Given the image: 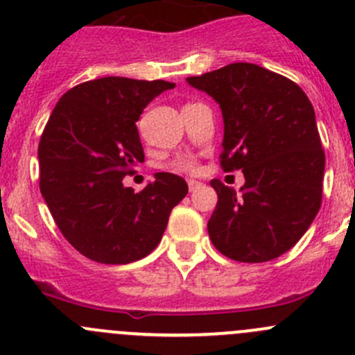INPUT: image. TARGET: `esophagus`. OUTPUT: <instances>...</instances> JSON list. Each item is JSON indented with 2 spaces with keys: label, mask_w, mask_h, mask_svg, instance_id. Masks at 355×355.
Returning a JSON list of instances; mask_svg holds the SVG:
<instances>
[{
  "label": "esophagus",
  "mask_w": 355,
  "mask_h": 355,
  "mask_svg": "<svg viewBox=\"0 0 355 355\" xmlns=\"http://www.w3.org/2000/svg\"><path fill=\"white\" fill-rule=\"evenodd\" d=\"M202 183L200 181H195V180H188V188H190V191H195L197 188H200Z\"/></svg>",
  "instance_id": "1"
}]
</instances>
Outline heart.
Here are the masks:
<instances>
[{
	"label": "heart",
	"instance_id": "b5f03b06",
	"mask_svg": "<svg viewBox=\"0 0 355 355\" xmlns=\"http://www.w3.org/2000/svg\"><path fill=\"white\" fill-rule=\"evenodd\" d=\"M175 171H183V172H195L197 171V162L193 160V157L190 155H183L178 160L174 162Z\"/></svg>",
	"mask_w": 355,
	"mask_h": 355
}]
</instances>
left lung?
Wrapping results in <instances>:
<instances>
[{
	"instance_id": "1",
	"label": "left lung",
	"mask_w": 355,
	"mask_h": 355,
	"mask_svg": "<svg viewBox=\"0 0 355 355\" xmlns=\"http://www.w3.org/2000/svg\"><path fill=\"white\" fill-rule=\"evenodd\" d=\"M219 104L225 123L221 167L242 168L241 191L219 180L207 223L221 254L263 263L288 252L312 225L322 200L324 158L315 111L291 80L235 62L187 78Z\"/></svg>"
}]
</instances>
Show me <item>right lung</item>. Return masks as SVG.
Instances as JSON below:
<instances>
[{
    "label": "right lung",
    "mask_w": 355,
    "mask_h": 355,
    "mask_svg": "<svg viewBox=\"0 0 355 355\" xmlns=\"http://www.w3.org/2000/svg\"><path fill=\"white\" fill-rule=\"evenodd\" d=\"M174 87L106 76L67 90L50 114L38 146L40 191L66 241L89 259L125 265L148 256L187 197V181L171 172H157L139 193L123 187L144 162L136 121Z\"/></svg>",
    "instance_id": "add662e5"
}]
</instances>
